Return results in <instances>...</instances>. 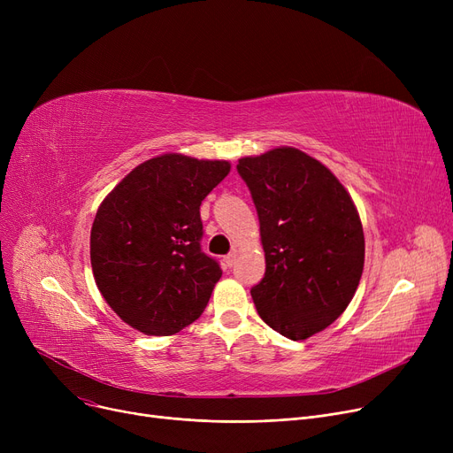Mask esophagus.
Masks as SVG:
<instances>
[{
  "instance_id": "obj_1",
  "label": "esophagus",
  "mask_w": 453,
  "mask_h": 453,
  "mask_svg": "<svg viewBox=\"0 0 453 453\" xmlns=\"http://www.w3.org/2000/svg\"><path fill=\"white\" fill-rule=\"evenodd\" d=\"M224 263H226V266H233L234 263H236V251H233V253H229V255H226L224 257Z\"/></svg>"
}]
</instances>
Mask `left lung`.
Wrapping results in <instances>:
<instances>
[{
	"label": "left lung",
	"instance_id": "left-lung-1",
	"mask_svg": "<svg viewBox=\"0 0 453 453\" xmlns=\"http://www.w3.org/2000/svg\"><path fill=\"white\" fill-rule=\"evenodd\" d=\"M260 222L266 273L251 288L258 316L284 338L334 323L360 284L365 239L340 180L308 154L280 147L236 165Z\"/></svg>",
	"mask_w": 453,
	"mask_h": 453
}]
</instances>
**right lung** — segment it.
Masks as SVG:
<instances>
[{
    "label": "right lung",
    "instance_id": "add662e5",
    "mask_svg": "<svg viewBox=\"0 0 453 453\" xmlns=\"http://www.w3.org/2000/svg\"><path fill=\"white\" fill-rule=\"evenodd\" d=\"M229 169V161L161 154L137 165L95 214V282L142 334H176L207 306L222 270L202 251L200 205Z\"/></svg>",
    "mask_w": 453,
    "mask_h": 453
}]
</instances>
